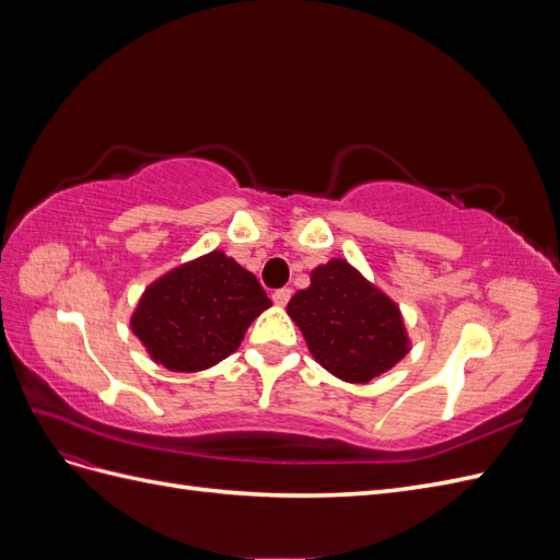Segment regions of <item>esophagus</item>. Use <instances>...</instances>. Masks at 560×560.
<instances>
[{
  "label": "esophagus",
  "instance_id": "esophagus-1",
  "mask_svg": "<svg viewBox=\"0 0 560 560\" xmlns=\"http://www.w3.org/2000/svg\"><path fill=\"white\" fill-rule=\"evenodd\" d=\"M292 299V290L290 287H282V290H276L273 292V301H276V306H287V301Z\"/></svg>",
  "mask_w": 560,
  "mask_h": 560
}]
</instances>
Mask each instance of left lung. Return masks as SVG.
<instances>
[{"instance_id":"obj_1","label":"left lung","mask_w":560,"mask_h":560,"mask_svg":"<svg viewBox=\"0 0 560 560\" xmlns=\"http://www.w3.org/2000/svg\"><path fill=\"white\" fill-rule=\"evenodd\" d=\"M287 315L315 362L346 383L374 381L411 350L397 303L341 257L311 270V284L290 299Z\"/></svg>"}]
</instances>
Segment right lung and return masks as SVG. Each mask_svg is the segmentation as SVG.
<instances>
[{"instance_id": "obj_1", "label": "right lung", "mask_w": 560, "mask_h": 560, "mask_svg": "<svg viewBox=\"0 0 560 560\" xmlns=\"http://www.w3.org/2000/svg\"><path fill=\"white\" fill-rule=\"evenodd\" d=\"M266 308L270 299L254 273L212 249L151 282L130 315V329L156 364L194 374L238 350Z\"/></svg>"}]
</instances>
